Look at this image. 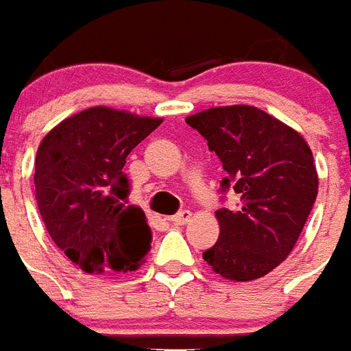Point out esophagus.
Wrapping results in <instances>:
<instances>
[{"mask_svg": "<svg viewBox=\"0 0 351 351\" xmlns=\"http://www.w3.org/2000/svg\"><path fill=\"white\" fill-rule=\"evenodd\" d=\"M191 218V213L190 210H180V213H176L173 218H171V221L173 223H176V226H184V223H188Z\"/></svg>", "mask_w": 351, "mask_h": 351, "instance_id": "1", "label": "esophagus"}]
</instances>
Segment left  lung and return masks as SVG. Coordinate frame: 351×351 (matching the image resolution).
<instances>
[{"instance_id":"1","label":"left lung","mask_w":351,"mask_h":351,"mask_svg":"<svg viewBox=\"0 0 351 351\" xmlns=\"http://www.w3.org/2000/svg\"><path fill=\"white\" fill-rule=\"evenodd\" d=\"M218 156L239 208L216 210L220 237L203 259L220 276L248 282L265 276L293 250L317 195L314 158L304 138L250 105L216 107L188 116Z\"/></svg>"}]
</instances>
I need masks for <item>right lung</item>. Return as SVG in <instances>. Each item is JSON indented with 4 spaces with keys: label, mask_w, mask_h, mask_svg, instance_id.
<instances>
[{
    "label": "right lung",
    "mask_w": 351,
    "mask_h": 351,
    "mask_svg": "<svg viewBox=\"0 0 351 351\" xmlns=\"http://www.w3.org/2000/svg\"><path fill=\"white\" fill-rule=\"evenodd\" d=\"M160 123L93 107L43 138L34 175L39 213L54 244L82 271H135L152 248L145 210L128 201L123 165Z\"/></svg>",
    "instance_id": "right-lung-1"
}]
</instances>
